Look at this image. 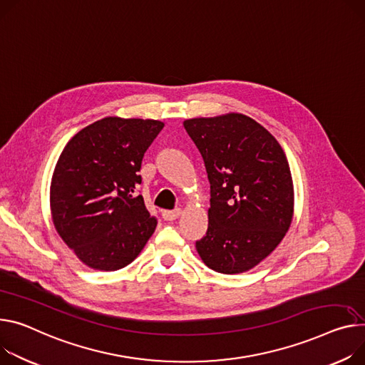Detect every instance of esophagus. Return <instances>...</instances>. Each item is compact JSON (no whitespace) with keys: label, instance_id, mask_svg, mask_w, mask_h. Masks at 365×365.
<instances>
[{"label":"esophagus","instance_id":"34e87169","mask_svg":"<svg viewBox=\"0 0 365 365\" xmlns=\"http://www.w3.org/2000/svg\"><path fill=\"white\" fill-rule=\"evenodd\" d=\"M181 215V209H174V210H163L162 217L165 220H175Z\"/></svg>","mask_w":365,"mask_h":365}]
</instances>
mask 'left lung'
Masks as SVG:
<instances>
[{
	"instance_id": "left-lung-1",
	"label": "left lung",
	"mask_w": 365,
	"mask_h": 365,
	"mask_svg": "<svg viewBox=\"0 0 365 365\" xmlns=\"http://www.w3.org/2000/svg\"><path fill=\"white\" fill-rule=\"evenodd\" d=\"M210 182L209 227L195 241L205 264L232 274L253 269L282 241L294 213L285 152L242 114L184 121Z\"/></svg>"
}]
</instances>
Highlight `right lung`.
<instances>
[{"instance_id":"1","label":"right lung","mask_w":365,"mask_h":365,"mask_svg":"<svg viewBox=\"0 0 365 365\" xmlns=\"http://www.w3.org/2000/svg\"><path fill=\"white\" fill-rule=\"evenodd\" d=\"M163 123L102 118L80 130L61 152L51 182L53 225L86 266L118 270L152 237L158 219L137 194L145 152Z\"/></svg>"}]
</instances>
